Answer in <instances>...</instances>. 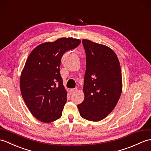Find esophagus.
I'll return each mask as SVG.
<instances>
[{
	"label": "esophagus",
	"mask_w": 151,
	"mask_h": 151,
	"mask_svg": "<svg viewBox=\"0 0 151 151\" xmlns=\"http://www.w3.org/2000/svg\"><path fill=\"white\" fill-rule=\"evenodd\" d=\"M76 91H77V88H73V89H70V93H71V94L75 93Z\"/></svg>",
	"instance_id": "1"
}]
</instances>
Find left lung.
<instances>
[{
    "instance_id": "8db88e82",
    "label": "left lung",
    "mask_w": 151,
    "mask_h": 151,
    "mask_svg": "<svg viewBox=\"0 0 151 151\" xmlns=\"http://www.w3.org/2000/svg\"><path fill=\"white\" fill-rule=\"evenodd\" d=\"M86 51L85 97L77 107L81 116L99 122L111 113L122 91L120 64L115 52L106 45L82 40Z\"/></svg>"
}]
</instances>
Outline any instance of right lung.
Here are the masks:
<instances>
[{
	"label": "right lung",
	"mask_w": 151,
	"mask_h": 151,
	"mask_svg": "<svg viewBox=\"0 0 151 151\" xmlns=\"http://www.w3.org/2000/svg\"><path fill=\"white\" fill-rule=\"evenodd\" d=\"M80 43L79 39L61 38L38 45L28 57L20 76V91L27 108L39 121L50 123L61 117L67 101L60 73L61 58Z\"/></svg>",
	"instance_id": "obj_1"
}]
</instances>
